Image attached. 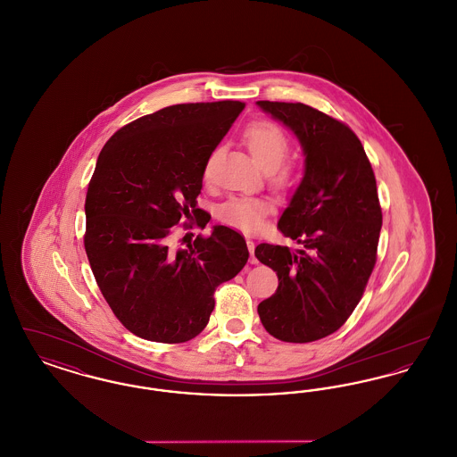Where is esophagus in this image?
Masks as SVG:
<instances>
[{"label": "esophagus", "instance_id": "34e87169", "mask_svg": "<svg viewBox=\"0 0 457 457\" xmlns=\"http://www.w3.org/2000/svg\"><path fill=\"white\" fill-rule=\"evenodd\" d=\"M246 246H248V252H250V263H257V259H255V243L252 241V239H246Z\"/></svg>", "mask_w": 457, "mask_h": 457}]
</instances>
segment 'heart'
I'll list each match as a JSON object with an SVG mask.
<instances>
[{"mask_svg": "<svg viewBox=\"0 0 457 457\" xmlns=\"http://www.w3.org/2000/svg\"><path fill=\"white\" fill-rule=\"evenodd\" d=\"M245 142L255 161L270 173V181L278 188H289L295 183V173L283 161L289 153V140L278 125L270 121H253L245 130ZM214 155L209 157L204 176L211 178ZM272 211V204L259 196H229L218 207V219L239 231L250 233L259 229L263 218Z\"/></svg>", "mask_w": 457, "mask_h": 457, "instance_id": "heart-1", "label": "heart"}]
</instances>
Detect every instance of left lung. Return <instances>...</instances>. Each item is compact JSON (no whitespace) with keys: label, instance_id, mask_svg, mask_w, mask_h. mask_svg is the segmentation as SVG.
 Masks as SVG:
<instances>
[{"label":"left lung","instance_id":"obj_1","mask_svg":"<svg viewBox=\"0 0 457 457\" xmlns=\"http://www.w3.org/2000/svg\"><path fill=\"white\" fill-rule=\"evenodd\" d=\"M257 106L293 131L304 154L303 178L278 222L300 248H255V257L279 279L257 310L276 339L312 343L348 320L369 283L382 228L375 174L345 123L302 103Z\"/></svg>","mask_w":457,"mask_h":457}]
</instances>
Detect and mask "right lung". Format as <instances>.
I'll return each mask as SVG.
<instances>
[{
  "label": "right lung",
  "mask_w": 457,
  "mask_h": 457,
  "mask_svg": "<svg viewBox=\"0 0 457 457\" xmlns=\"http://www.w3.org/2000/svg\"><path fill=\"white\" fill-rule=\"evenodd\" d=\"M243 108L218 101L159 109L116 131L97 157L84 245L112 313L142 339H194L209 322L216 287L248 261L245 238L228 226L188 248L171 245L179 219L207 226L211 216L196 207L204 168Z\"/></svg>",
  "instance_id": "add662e5"
}]
</instances>
